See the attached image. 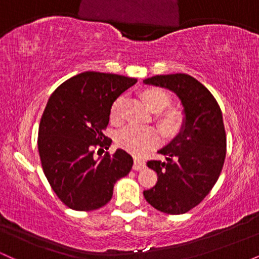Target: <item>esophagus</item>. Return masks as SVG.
<instances>
[{
  "mask_svg": "<svg viewBox=\"0 0 259 259\" xmlns=\"http://www.w3.org/2000/svg\"><path fill=\"white\" fill-rule=\"evenodd\" d=\"M145 168H146V163H145V160L136 158L135 157V159H134V165H133L134 170H142V169Z\"/></svg>",
  "mask_w": 259,
  "mask_h": 259,
  "instance_id": "obj_1",
  "label": "esophagus"
}]
</instances>
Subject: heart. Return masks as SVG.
I'll return each mask as SVG.
<instances>
[{"label":"heart","mask_w":259,"mask_h":259,"mask_svg":"<svg viewBox=\"0 0 259 259\" xmlns=\"http://www.w3.org/2000/svg\"><path fill=\"white\" fill-rule=\"evenodd\" d=\"M145 99L148 107L154 112H159L169 105V95L159 89H151L145 92ZM123 105L124 96L118 97L111 107V120L114 123H120L123 120ZM181 117L179 113L170 112L163 117L162 124L167 132H175L180 126ZM118 146L126 150L127 152L142 156L147 151L157 147L160 142V135L153 127L140 126L130 124L121 129L115 138Z\"/></svg>","instance_id":"heart-1"}]
</instances>
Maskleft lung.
Wrapping results in <instances>:
<instances>
[{
	"instance_id": "1",
	"label": "left lung",
	"mask_w": 259,
	"mask_h": 259,
	"mask_svg": "<svg viewBox=\"0 0 259 259\" xmlns=\"http://www.w3.org/2000/svg\"><path fill=\"white\" fill-rule=\"evenodd\" d=\"M144 84L174 92L184 108L180 133L158 151L167 162H147L158 179L144 196L160 212L183 214L203 201L222 173L227 136L221 107L206 86L187 74L156 75Z\"/></svg>"
}]
</instances>
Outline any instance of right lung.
<instances>
[{
	"label": "right lung",
	"mask_w": 259,
	"mask_h": 259,
	"mask_svg": "<svg viewBox=\"0 0 259 259\" xmlns=\"http://www.w3.org/2000/svg\"><path fill=\"white\" fill-rule=\"evenodd\" d=\"M138 80L117 74L84 72L59 85L50 97L38 126L37 147L44 173L67 207L99 209L111 201L115 181L126 177L133 157L108 148L103 134L115 100Z\"/></svg>",
	"instance_id": "right-lung-1"
}]
</instances>
